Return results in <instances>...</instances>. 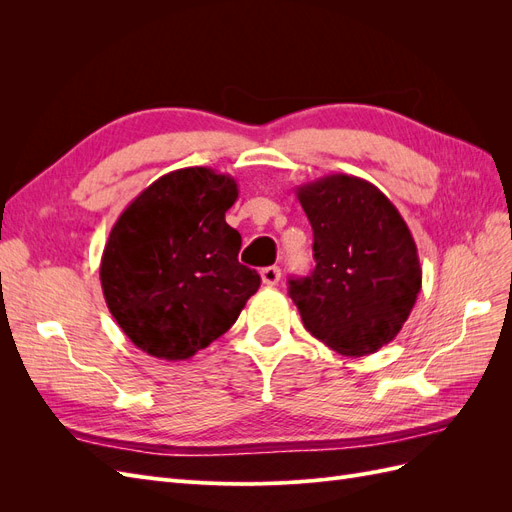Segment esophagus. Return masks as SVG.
I'll use <instances>...</instances> for the list:
<instances>
[{
	"label": "esophagus",
	"mask_w": 512,
	"mask_h": 512,
	"mask_svg": "<svg viewBox=\"0 0 512 512\" xmlns=\"http://www.w3.org/2000/svg\"><path fill=\"white\" fill-rule=\"evenodd\" d=\"M260 277H262V284H265V286H275L277 282L282 280V269L280 267H265L260 271Z\"/></svg>",
	"instance_id": "obj_1"
}]
</instances>
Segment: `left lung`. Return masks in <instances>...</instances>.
<instances>
[{
    "instance_id": "8db88e82",
    "label": "left lung",
    "mask_w": 512,
    "mask_h": 512,
    "mask_svg": "<svg viewBox=\"0 0 512 512\" xmlns=\"http://www.w3.org/2000/svg\"><path fill=\"white\" fill-rule=\"evenodd\" d=\"M314 230L312 275L288 294L305 329L344 356L393 342L421 292L423 271L408 224L374 183L327 175L299 185Z\"/></svg>"
}]
</instances>
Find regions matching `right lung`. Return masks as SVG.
<instances>
[{"label": "right lung", "mask_w": 512, "mask_h": 512, "mask_svg": "<svg viewBox=\"0 0 512 512\" xmlns=\"http://www.w3.org/2000/svg\"><path fill=\"white\" fill-rule=\"evenodd\" d=\"M237 181L205 166L153 181L119 215L104 245L108 309L143 352L185 361L224 335L260 275L239 262L241 235L226 224Z\"/></svg>", "instance_id": "add662e5"}]
</instances>
